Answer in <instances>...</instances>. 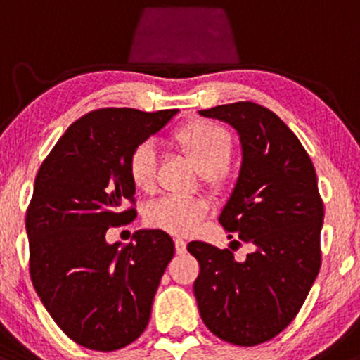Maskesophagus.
I'll return each instance as SVG.
<instances>
[{
	"mask_svg": "<svg viewBox=\"0 0 360 360\" xmlns=\"http://www.w3.org/2000/svg\"><path fill=\"white\" fill-rule=\"evenodd\" d=\"M175 250H176V253H185V250H187V241H185L184 238H176Z\"/></svg>",
	"mask_w": 360,
	"mask_h": 360,
	"instance_id": "esophagus-1",
	"label": "esophagus"
}]
</instances>
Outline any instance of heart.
<instances>
[{
    "mask_svg": "<svg viewBox=\"0 0 360 360\" xmlns=\"http://www.w3.org/2000/svg\"><path fill=\"white\" fill-rule=\"evenodd\" d=\"M172 137L180 151L193 161L205 184L214 188L224 185L229 176L233 139L223 126L212 120H192L176 129ZM156 160V146L151 141H144L132 149L127 173L137 191H155ZM207 209V202L200 197L167 195L148 205L144 219L151 228L175 236H187L199 228Z\"/></svg>",
    "mask_w": 360,
    "mask_h": 360,
    "instance_id": "obj_1",
    "label": "heart"
}]
</instances>
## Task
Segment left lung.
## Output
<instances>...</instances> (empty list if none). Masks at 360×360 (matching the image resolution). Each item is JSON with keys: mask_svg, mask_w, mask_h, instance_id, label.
I'll list each match as a JSON object with an SVG mask.
<instances>
[{"mask_svg": "<svg viewBox=\"0 0 360 360\" xmlns=\"http://www.w3.org/2000/svg\"><path fill=\"white\" fill-rule=\"evenodd\" d=\"M199 114L228 122L240 136V175L219 223L253 252L236 262L228 248L188 243L200 265L193 294L216 337L253 347L296 318L320 272L325 212L316 172L296 134L262 105L236 102Z\"/></svg>", "mask_w": 360, "mask_h": 360, "instance_id": "8db88e82", "label": "left lung"}]
</instances>
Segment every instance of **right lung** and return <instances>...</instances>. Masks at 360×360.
Here are the masks:
<instances>
[{
  "label": "right lung",
  "instance_id": "obj_1",
  "mask_svg": "<svg viewBox=\"0 0 360 360\" xmlns=\"http://www.w3.org/2000/svg\"><path fill=\"white\" fill-rule=\"evenodd\" d=\"M176 112L93 110L68 127L35 176L25 219L32 284L59 328L86 349H122L148 326L173 240L139 229L122 246L105 234L136 217L124 209L134 204L132 149Z\"/></svg>",
  "mask_w": 360,
  "mask_h": 360
}]
</instances>
